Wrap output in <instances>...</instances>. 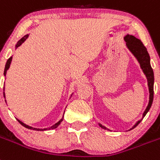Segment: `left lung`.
<instances>
[{
  "instance_id": "obj_1",
  "label": "left lung",
  "mask_w": 160,
  "mask_h": 160,
  "mask_svg": "<svg viewBox=\"0 0 160 160\" xmlns=\"http://www.w3.org/2000/svg\"><path fill=\"white\" fill-rule=\"evenodd\" d=\"M125 41L126 42V47H128V49L130 50L133 55H134L137 60L139 63L140 67H141L142 70L144 72L146 77L147 79V84H148V88H149V92H150V97H149V103L148 105L146 108L145 111H144L143 114H142V118L146 116L147 112L149 111L150 108L151 107L152 102H153V98H154V72L153 69L151 66V63H150V55L147 51V48L144 47L141 40L138 38H135L134 36L130 35L127 34L124 38ZM142 118L140 119L139 121L136 122L133 127L130 130L135 128L136 126L139 124ZM99 126H101V128L105 129V130H109V129H107L105 126H102L101 124L99 123Z\"/></svg>"
}]
</instances>
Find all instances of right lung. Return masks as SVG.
Returning a JSON list of instances; mask_svg holds the SVG:
<instances>
[{"mask_svg": "<svg viewBox=\"0 0 160 160\" xmlns=\"http://www.w3.org/2000/svg\"><path fill=\"white\" fill-rule=\"evenodd\" d=\"M28 36H29V34H26V35H25L24 37H23V38H21V39L19 40L18 42V43L16 44V48H18V47L19 46L22 45V44L23 43V42H24L25 41H26V38H28ZM11 61H12V57H10V58H9V59H8V60H7V62H6V64H5V71H4V75H5H5H6L7 70H8V69L9 68V66H10ZM4 93H5V92H4ZM4 95H5V94H4ZM63 118H62V119H61L60 121H59V122H57V123H55V125H53V126H51V127H49V128H45V129L33 128V127H31V126H27V125L24 124L23 122H21V121H19L18 119V122H19V123H20L21 125H22V126H24V127H26V128H27V129H30V130H51V129L57 128V127L59 126V125L61 123V122L63 121Z\"/></svg>", "mask_w": 160, "mask_h": 160, "instance_id": "obj_1", "label": "right lung"}]
</instances>
